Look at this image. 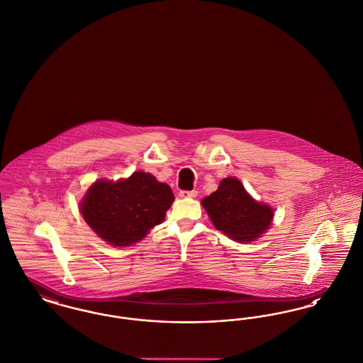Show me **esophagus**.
Listing matches in <instances>:
<instances>
[{"mask_svg":"<svg viewBox=\"0 0 363 363\" xmlns=\"http://www.w3.org/2000/svg\"><path fill=\"white\" fill-rule=\"evenodd\" d=\"M178 194L181 199H193L197 196V191L196 190H190V191L189 190H181Z\"/></svg>","mask_w":363,"mask_h":363,"instance_id":"34e87169","label":"esophagus"}]
</instances>
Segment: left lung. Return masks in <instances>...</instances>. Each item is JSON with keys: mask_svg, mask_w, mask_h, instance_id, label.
Segmentation results:
<instances>
[{"mask_svg": "<svg viewBox=\"0 0 363 363\" xmlns=\"http://www.w3.org/2000/svg\"><path fill=\"white\" fill-rule=\"evenodd\" d=\"M201 204L216 230L234 241L257 240L274 219V209L256 201L233 177L222 179L218 190L203 199Z\"/></svg>", "mask_w": 363, "mask_h": 363, "instance_id": "obj_1", "label": "left lung"}]
</instances>
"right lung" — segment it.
<instances>
[{"instance_id":"obj_1","label":"right lung","mask_w":363,"mask_h":363,"mask_svg":"<svg viewBox=\"0 0 363 363\" xmlns=\"http://www.w3.org/2000/svg\"><path fill=\"white\" fill-rule=\"evenodd\" d=\"M174 194L152 174L136 172L117 182L99 179L86 190L80 212L104 241L129 246L164 220Z\"/></svg>"}]
</instances>
